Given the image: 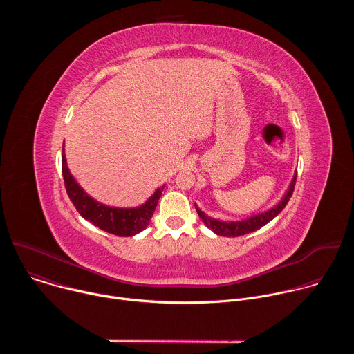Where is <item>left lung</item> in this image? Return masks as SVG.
Masks as SVG:
<instances>
[{
  "label": "left lung",
  "mask_w": 354,
  "mask_h": 354,
  "mask_svg": "<svg viewBox=\"0 0 354 354\" xmlns=\"http://www.w3.org/2000/svg\"><path fill=\"white\" fill-rule=\"evenodd\" d=\"M295 179H297V171L294 172L292 179H291L287 190L284 192L283 197L277 201V203L273 207H270V209H268L262 213L249 216L243 220H220V218L210 217L205 212H201L197 207V205L194 203L196 212H197L198 217L201 218V221L205 223V225L207 228H210L217 235H221V236H241V235H245V234H249V232H254V231L262 228L263 225H266L268 223H270L287 206L288 200L292 194V190H294Z\"/></svg>",
  "instance_id": "left-lung-1"
}]
</instances>
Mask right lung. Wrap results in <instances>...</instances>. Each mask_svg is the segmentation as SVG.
Here are the masks:
<instances>
[{
  "mask_svg": "<svg viewBox=\"0 0 354 354\" xmlns=\"http://www.w3.org/2000/svg\"><path fill=\"white\" fill-rule=\"evenodd\" d=\"M62 171L67 194L73 201L77 212L85 220L91 221L95 227L118 236H133L145 230L149 224L151 217H153L156 212L158 200L164 190V186L158 187L140 206L113 207L95 200L80 186V183L75 180V178L71 175L68 169L64 145L62 153Z\"/></svg>",
  "mask_w": 354,
  "mask_h": 354,
  "instance_id": "right-lung-1",
  "label": "right lung"
}]
</instances>
